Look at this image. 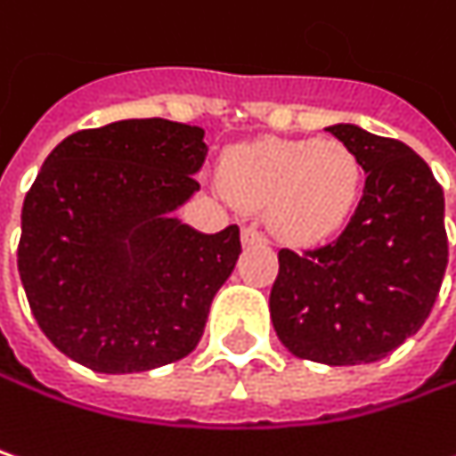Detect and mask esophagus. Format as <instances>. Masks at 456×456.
<instances>
[{"label":"esophagus","instance_id":"obj_1","mask_svg":"<svg viewBox=\"0 0 456 456\" xmlns=\"http://www.w3.org/2000/svg\"><path fill=\"white\" fill-rule=\"evenodd\" d=\"M241 241H244V246H254V244H265L267 239H265V233H262V231H256L254 225H246L244 231H241Z\"/></svg>","mask_w":456,"mask_h":456}]
</instances>
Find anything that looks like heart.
Instances as JSON below:
<instances>
[{
  "label": "heart",
  "mask_w": 456,
  "mask_h": 456,
  "mask_svg": "<svg viewBox=\"0 0 456 456\" xmlns=\"http://www.w3.org/2000/svg\"><path fill=\"white\" fill-rule=\"evenodd\" d=\"M223 189L246 208H267L280 239L314 244L347 220L361 191V163L338 140H256L220 163Z\"/></svg>",
  "instance_id": "b5f03b06"
}]
</instances>
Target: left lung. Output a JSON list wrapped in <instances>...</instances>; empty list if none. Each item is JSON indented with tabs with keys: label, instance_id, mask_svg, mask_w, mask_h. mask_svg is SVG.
<instances>
[{
	"label": "left lung",
	"instance_id": "1",
	"mask_svg": "<svg viewBox=\"0 0 456 456\" xmlns=\"http://www.w3.org/2000/svg\"><path fill=\"white\" fill-rule=\"evenodd\" d=\"M353 150L366 186L335 241L280 248L270 316L280 342L327 366L374 363L412 338L446 270L444 191L405 142L355 124L327 126Z\"/></svg>",
	"mask_w": 456,
	"mask_h": 456
}]
</instances>
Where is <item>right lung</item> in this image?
<instances>
[{
    "label": "right lung",
    "instance_id": "add662e5",
    "mask_svg": "<svg viewBox=\"0 0 456 456\" xmlns=\"http://www.w3.org/2000/svg\"><path fill=\"white\" fill-rule=\"evenodd\" d=\"M205 129L126 118L51 150L22 202L17 270L44 335L98 374L189 355L241 254L239 225L200 233L174 210L200 189Z\"/></svg>",
    "mask_w": 456,
    "mask_h": 456
}]
</instances>
